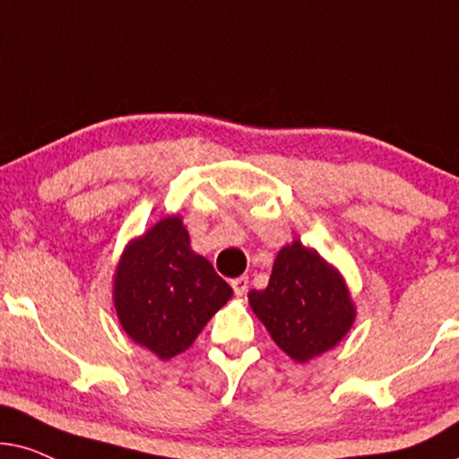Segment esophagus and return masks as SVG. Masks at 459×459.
Here are the masks:
<instances>
[{"label": "esophagus", "instance_id": "34e87169", "mask_svg": "<svg viewBox=\"0 0 459 459\" xmlns=\"http://www.w3.org/2000/svg\"><path fill=\"white\" fill-rule=\"evenodd\" d=\"M230 285H233L237 296H243V293H246L247 287H249V279L246 277V274H243V277H237V279L230 281Z\"/></svg>", "mask_w": 459, "mask_h": 459}]
</instances>
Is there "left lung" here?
<instances>
[{
  "label": "left lung",
  "mask_w": 459,
  "mask_h": 459,
  "mask_svg": "<svg viewBox=\"0 0 459 459\" xmlns=\"http://www.w3.org/2000/svg\"><path fill=\"white\" fill-rule=\"evenodd\" d=\"M247 298L281 351L300 363L333 348L354 321L344 279L300 241L281 249L268 285Z\"/></svg>",
  "instance_id": "obj_1"
}]
</instances>
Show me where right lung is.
I'll use <instances>...</instances> for the list:
<instances>
[{"instance_id":"right-lung-1","label":"right lung","mask_w":459,"mask_h":459,"mask_svg":"<svg viewBox=\"0 0 459 459\" xmlns=\"http://www.w3.org/2000/svg\"><path fill=\"white\" fill-rule=\"evenodd\" d=\"M115 308L126 333L159 359L186 351L233 290L195 254L178 216L132 241L115 274Z\"/></svg>"}]
</instances>
